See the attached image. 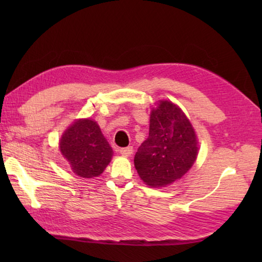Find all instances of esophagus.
Wrapping results in <instances>:
<instances>
[{
	"label": "esophagus",
	"instance_id": "34e87169",
	"mask_svg": "<svg viewBox=\"0 0 262 262\" xmlns=\"http://www.w3.org/2000/svg\"><path fill=\"white\" fill-rule=\"evenodd\" d=\"M119 152H120L122 156H130V155L133 154V147L120 148V149H119Z\"/></svg>",
	"mask_w": 262,
	"mask_h": 262
}]
</instances>
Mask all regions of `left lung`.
<instances>
[{
    "mask_svg": "<svg viewBox=\"0 0 262 262\" xmlns=\"http://www.w3.org/2000/svg\"><path fill=\"white\" fill-rule=\"evenodd\" d=\"M198 156V141L192 125L178 106L161 100L150 114L149 137L134 158L141 179L162 187L180 179Z\"/></svg>",
    "mask_w": 262,
    "mask_h": 262,
    "instance_id": "obj_1",
    "label": "left lung"
}]
</instances>
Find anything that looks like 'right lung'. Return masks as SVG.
Returning a JSON list of instances; mask_svg holds the SVG:
<instances>
[{
  "label": "right lung",
  "instance_id": "1",
  "mask_svg": "<svg viewBox=\"0 0 262 262\" xmlns=\"http://www.w3.org/2000/svg\"><path fill=\"white\" fill-rule=\"evenodd\" d=\"M60 150L74 173L82 178H92L103 173L113 155L99 126L90 119H81L64 132L60 141Z\"/></svg>",
  "mask_w": 262,
  "mask_h": 262
}]
</instances>
